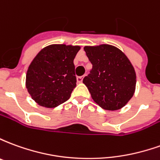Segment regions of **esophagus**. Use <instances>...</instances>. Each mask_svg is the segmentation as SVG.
<instances>
[{"mask_svg":"<svg viewBox=\"0 0 160 160\" xmlns=\"http://www.w3.org/2000/svg\"><path fill=\"white\" fill-rule=\"evenodd\" d=\"M83 77L84 76L77 77V81H78V83H81V82H82V80H83Z\"/></svg>","mask_w":160,"mask_h":160,"instance_id":"obj_1","label":"esophagus"}]
</instances>
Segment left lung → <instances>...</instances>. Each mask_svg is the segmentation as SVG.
I'll return each instance as SVG.
<instances>
[{"label":"left lung","instance_id":"left-lung-1","mask_svg":"<svg viewBox=\"0 0 160 160\" xmlns=\"http://www.w3.org/2000/svg\"><path fill=\"white\" fill-rule=\"evenodd\" d=\"M84 50L92 64L90 73L83 79L92 98L101 108L116 111L133 97L136 75L132 64L120 49L109 44Z\"/></svg>","mask_w":160,"mask_h":160}]
</instances>
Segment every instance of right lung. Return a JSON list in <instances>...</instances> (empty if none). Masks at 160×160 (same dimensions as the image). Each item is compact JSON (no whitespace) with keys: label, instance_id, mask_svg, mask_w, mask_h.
<instances>
[{"label":"right lung","instance_id":"add662e5","mask_svg":"<svg viewBox=\"0 0 160 160\" xmlns=\"http://www.w3.org/2000/svg\"><path fill=\"white\" fill-rule=\"evenodd\" d=\"M80 46L53 44L40 51L26 73V88L33 100L46 108L66 102L76 87L73 59Z\"/></svg>","mask_w":160,"mask_h":160}]
</instances>
